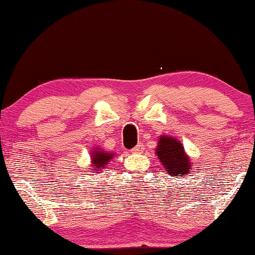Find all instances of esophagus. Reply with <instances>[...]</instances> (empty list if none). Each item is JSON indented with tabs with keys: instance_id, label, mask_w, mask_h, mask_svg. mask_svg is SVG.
Instances as JSON below:
<instances>
[{
	"instance_id": "esophagus-1",
	"label": "esophagus",
	"mask_w": 255,
	"mask_h": 255,
	"mask_svg": "<svg viewBox=\"0 0 255 255\" xmlns=\"http://www.w3.org/2000/svg\"><path fill=\"white\" fill-rule=\"evenodd\" d=\"M143 149H144V146H143L141 143H138L137 145L134 146V148L131 149V152L132 153H142L143 152Z\"/></svg>"
}]
</instances>
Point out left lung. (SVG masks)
Returning a JSON list of instances; mask_svg holds the SVG:
<instances>
[{
	"mask_svg": "<svg viewBox=\"0 0 255 255\" xmlns=\"http://www.w3.org/2000/svg\"><path fill=\"white\" fill-rule=\"evenodd\" d=\"M156 153L165 171L171 177L178 178L192 171L191 159L186 155L184 146L178 139L167 135L160 136Z\"/></svg>",
	"mask_w": 255,
	"mask_h": 255,
	"instance_id": "1",
	"label": "left lung"
}]
</instances>
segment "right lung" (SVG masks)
<instances>
[{
	"label": "right lung",
	"instance_id": "obj_1",
	"mask_svg": "<svg viewBox=\"0 0 255 255\" xmlns=\"http://www.w3.org/2000/svg\"><path fill=\"white\" fill-rule=\"evenodd\" d=\"M113 156H114L113 153L104 151V150H102L100 148H96L93 150V152H91V160H92L91 170H93L92 173L102 171V168L106 166V164L113 158Z\"/></svg>",
	"mask_w": 255,
	"mask_h": 255
}]
</instances>
